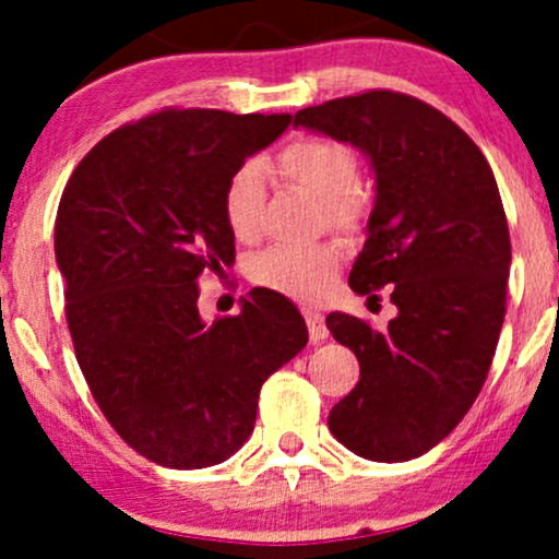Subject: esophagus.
Instances as JSON below:
<instances>
[{
    "instance_id": "esophagus-1",
    "label": "esophagus",
    "mask_w": 559,
    "mask_h": 559,
    "mask_svg": "<svg viewBox=\"0 0 559 559\" xmlns=\"http://www.w3.org/2000/svg\"><path fill=\"white\" fill-rule=\"evenodd\" d=\"M302 316H306L308 334H311V342H323V340H326L329 329H326V323H323V316L319 311H313V308H302Z\"/></svg>"
}]
</instances>
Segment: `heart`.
Returning <instances> with one entry per match:
<instances>
[{"instance_id":"b5f03b06","label":"heart","mask_w":559,"mask_h":559,"mask_svg":"<svg viewBox=\"0 0 559 559\" xmlns=\"http://www.w3.org/2000/svg\"><path fill=\"white\" fill-rule=\"evenodd\" d=\"M280 176L285 181L321 199L323 217L342 230H355L368 212V199L357 186V163L347 144L326 136H306L287 144L277 157ZM225 223L243 243L261 236V212H264V174L259 165L246 163L230 176L223 197ZM342 248L336 240H319L308 246H272L257 253L248 274L266 290L290 295L300 300H316L329 293Z\"/></svg>"}]
</instances>
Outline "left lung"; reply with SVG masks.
Instances as JSON below:
<instances>
[{"label": "left lung", "mask_w": 559, "mask_h": 559, "mask_svg": "<svg viewBox=\"0 0 559 559\" xmlns=\"http://www.w3.org/2000/svg\"><path fill=\"white\" fill-rule=\"evenodd\" d=\"M293 127L353 144L370 160L376 204L349 287L376 298L391 285L399 311L385 332L326 316L360 362L329 430L362 459H417L479 396L506 319L511 236L492 168L445 114L394 90L302 108Z\"/></svg>", "instance_id": "left-lung-1"}]
</instances>
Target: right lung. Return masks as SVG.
Returning <instances> with one entry per match:
<instances>
[{"mask_svg":"<svg viewBox=\"0 0 559 559\" xmlns=\"http://www.w3.org/2000/svg\"><path fill=\"white\" fill-rule=\"evenodd\" d=\"M290 114L165 108L116 129L61 194L53 251L80 370L119 436L170 469L223 464L257 423L261 385L306 347L298 308L251 290L204 323L199 277L236 261L230 176Z\"/></svg>","mask_w":559,"mask_h":559,"instance_id":"add662e5","label":"right lung"}]
</instances>
